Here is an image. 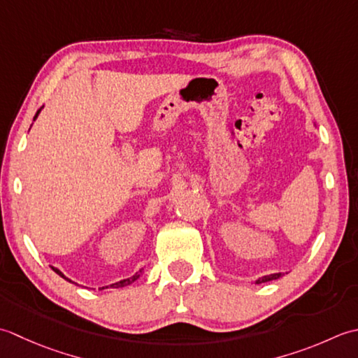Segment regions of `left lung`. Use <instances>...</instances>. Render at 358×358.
<instances>
[{"instance_id": "1", "label": "left lung", "mask_w": 358, "mask_h": 358, "mask_svg": "<svg viewBox=\"0 0 358 358\" xmlns=\"http://www.w3.org/2000/svg\"><path fill=\"white\" fill-rule=\"evenodd\" d=\"M284 273H272V275H266V276H261V278H258L257 281H255V282H257V284H261V282H267V281H272V280H278L280 278V276H282Z\"/></svg>"}]
</instances>
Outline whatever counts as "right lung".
Segmentation results:
<instances>
[{
  "instance_id": "1",
  "label": "right lung",
  "mask_w": 358,
  "mask_h": 358,
  "mask_svg": "<svg viewBox=\"0 0 358 358\" xmlns=\"http://www.w3.org/2000/svg\"><path fill=\"white\" fill-rule=\"evenodd\" d=\"M40 111H41V108L38 109V111H36V114H35V117H34V120L38 117V114H40ZM50 268H52V271L57 273V275H60L63 280H66V281H69V282H74V281H71L68 276H64V273L60 271V268H57V267H54V266H50ZM143 275V268H141V271L138 272H136L133 276H129V278H125V280H120V281H117V282H114V284H111V286H105V287H100V289H108V287H113V289H119V287H125V286H129V284H133L136 280H138L141 278V276Z\"/></svg>"
}]
</instances>
